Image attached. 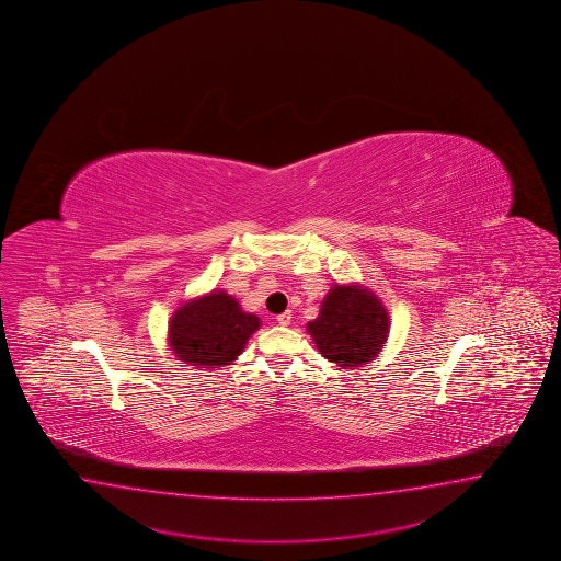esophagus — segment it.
Instances as JSON below:
<instances>
[{"instance_id":"obj_1","label":"esophagus","mask_w":561,"mask_h":561,"mask_svg":"<svg viewBox=\"0 0 561 561\" xmlns=\"http://www.w3.org/2000/svg\"><path fill=\"white\" fill-rule=\"evenodd\" d=\"M276 320H278V324H280V327H288V324H290V320H293V314L286 310L283 314H278Z\"/></svg>"}]
</instances>
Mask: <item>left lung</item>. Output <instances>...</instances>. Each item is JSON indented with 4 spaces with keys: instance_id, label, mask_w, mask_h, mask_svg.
Wrapping results in <instances>:
<instances>
[{
    "instance_id": "left-lung-1",
    "label": "left lung",
    "mask_w": 561,
    "mask_h": 561,
    "mask_svg": "<svg viewBox=\"0 0 561 561\" xmlns=\"http://www.w3.org/2000/svg\"><path fill=\"white\" fill-rule=\"evenodd\" d=\"M308 334L329 363L356 368L374 360L390 332L385 305L360 285H332Z\"/></svg>"
}]
</instances>
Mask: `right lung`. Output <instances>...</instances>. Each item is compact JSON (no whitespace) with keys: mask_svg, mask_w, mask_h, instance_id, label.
Listing matches in <instances>:
<instances>
[{"mask_svg":"<svg viewBox=\"0 0 561 561\" xmlns=\"http://www.w3.org/2000/svg\"><path fill=\"white\" fill-rule=\"evenodd\" d=\"M259 327V317L244 312L237 298L213 290L176 308L167 341L179 360L197 368H219L237 360Z\"/></svg>","mask_w":561,"mask_h":561,"instance_id":"obj_1","label":"right lung"}]
</instances>
